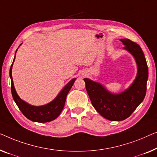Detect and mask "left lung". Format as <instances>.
Instances as JSON below:
<instances>
[{
    "label": "left lung",
    "mask_w": 157,
    "mask_h": 157,
    "mask_svg": "<svg viewBox=\"0 0 157 157\" xmlns=\"http://www.w3.org/2000/svg\"><path fill=\"white\" fill-rule=\"evenodd\" d=\"M124 49L134 56L137 65V75L133 83L124 92L112 94L101 84L85 78L87 92L99 114L110 121H122L129 117L144 100L147 92L148 67L144 52L137 43L121 39Z\"/></svg>",
    "instance_id": "left-lung-1"
}]
</instances>
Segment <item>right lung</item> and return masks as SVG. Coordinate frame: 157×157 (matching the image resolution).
Here are the masks:
<instances>
[{
	"mask_svg": "<svg viewBox=\"0 0 157 157\" xmlns=\"http://www.w3.org/2000/svg\"><path fill=\"white\" fill-rule=\"evenodd\" d=\"M15 51V53H16ZM13 59V62L15 60ZM13 62L10 68V78L11 79V92L13 98L14 100L15 104H16L19 109L22 112L23 115L27 117L28 120L33 121V122H48L56 120V119L59 115L63 110L64 106H65L66 98L68 92L71 89L73 84L75 81L76 78L72 79L70 80L63 89L61 90L58 95L52 101L47 105L43 106H33L25 102V101L22 100L19 96L17 95L16 91H15L14 87V84H13V78H12V67L13 65Z\"/></svg>",
	"mask_w": 157,
	"mask_h": 157,
	"instance_id": "add662e5",
	"label": "right lung"
}]
</instances>
